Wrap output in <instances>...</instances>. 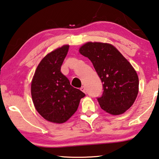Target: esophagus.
I'll list each match as a JSON object with an SVG mask.
<instances>
[{
  "label": "esophagus",
  "mask_w": 159,
  "mask_h": 159,
  "mask_svg": "<svg viewBox=\"0 0 159 159\" xmlns=\"http://www.w3.org/2000/svg\"><path fill=\"white\" fill-rule=\"evenodd\" d=\"M80 90H81L82 92H83L84 93H86V89H85V88L84 87V86H82V87L80 88Z\"/></svg>",
  "instance_id": "1"
}]
</instances>
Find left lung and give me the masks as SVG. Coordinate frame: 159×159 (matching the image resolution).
I'll use <instances>...</instances> for the list:
<instances>
[{
  "mask_svg": "<svg viewBox=\"0 0 159 159\" xmlns=\"http://www.w3.org/2000/svg\"><path fill=\"white\" fill-rule=\"evenodd\" d=\"M92 61L103 83V93L98 98L101 108L112 115L123 114L133 105L139 91V79L130 63L114 45L88 42L79 49Z\"/></svg>",
  "mask_w": 159,
  "mask_h": 159,
  "instance_id": "1",
  "label": "left lung"
}]
</instances>
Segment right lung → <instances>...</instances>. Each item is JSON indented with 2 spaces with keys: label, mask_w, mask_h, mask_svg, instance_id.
I'll return each instance as SVG.
<instances>
[{
  "label": "right lung",
  "mask_w": 159,
  "mask_h": 159,
  "mask_svg": "<svg viewBox=\"0 0 159 159\" xmlns=\"http://www.w3.org/2000/svg\"><path fill=\"white\" fill-rule=\"evenodd\" d=\"M69 48L65 45L48 53L38 65L31 81L32 100L36 111L45 120L55 123L69 119L85 95L71 86L61 72Z\"/></svg>",
  "instance_id": "add662e5"
}]
</instances>
